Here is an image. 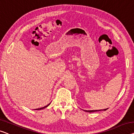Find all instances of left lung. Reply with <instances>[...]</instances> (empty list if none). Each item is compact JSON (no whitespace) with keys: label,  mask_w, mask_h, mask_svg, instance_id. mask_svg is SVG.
Instances as JSON below:
<instances>
[{"label":"left lung","mask_w":134,"mask_h":134,"mask_svg":"<svg viewBox=\"0 0 134 134\" xmlns=\"http://www.w3.org/2000/svg\"><path fill=\"white\" fill-rule=\"evenodd\" d=\"M108 108H107V109H103V111H106L107 110ZM102 109H98V110H83L84 111H85V112H88V113H93V112H96V111H103Z\"/></svg>","instance_id":"1"}]
</instances>
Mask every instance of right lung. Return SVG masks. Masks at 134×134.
<instances>
[{
  "label": "right lung",
  "instance_id": "1",
  "mask_svg": "<svg viewBox=\"0 0 134 134\" xmlns=\"http://www.w3.org/2000/svg\"><path fill=\"white\" fill-rule=\"evenodd\" d=\"M50 104H51V103H49V104H48L47 105H46V106H45V107H42V108H38V109H35V110H40V109H44V108H46V107H47L48 106H49Z\"/></svg>",
  "mask_w": 134,
  "mask_h": 134
}]
</instances>
